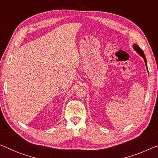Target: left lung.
Wrapping results in <instances>:
<instances>
[{"label":"left lung","instance_id":"left-lung-1","mask_svg":"<svg viewBox=\"0 0 158 158\" xmlns=\"http://www.w3.org/2000/svg\"><path fill=\"white\" fill-rule=\"evenodd\" d=\"M133 47H134V49H135V51H137L138 53L139 54V55H141L142 57H143V59H144V62H145V64H146V66H147V61H146V57H145V55H144V52H143V50H142V49L140 48L139 47H138L137 44H134L133 45Z\"/></svg>","mask_w":158,"mask_h":158}]
</instances>
